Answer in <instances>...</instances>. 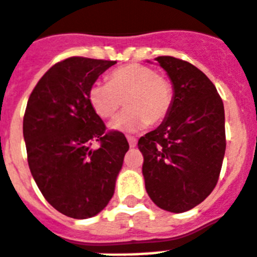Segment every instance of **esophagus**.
Masks as SVG:
<instances>
[{"mask_svg": "<svg viewBox=\"0 0 257 257\" xmlns=\"http://www.w3.org/2000/svg\"><path fill=\"white\" fill-rule=\"evenodd\" d=\"M126 139H128L129 146H131V147H136L137 140H136V139H135V137H133V136H126Z\"/></svg>", "mask_w": 257, "mask_h": 257, "instance_id": "34e87169", "label": "esophagus"}]
</instances>
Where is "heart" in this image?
<instances>
[{
	"label": "heart",
	"instance_id": "heart-1",
	"mask_svg": "<svg viewBox=\"0 0 257 257\" xmlns=\"http://www.w3.org/2000/svg\"><path fill=\"white\" fill-rule=\"evenodd\" d=\"M125 109L110 124L120 132H133L166 120L174 101V87L167 76L144 64H124L107 75V83L95 82L89 89V102L101 118H110Z\"/></svg>",
	"mask_w": 257,
	"mask_h": 257
}]
</instances>
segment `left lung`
<instances>
[{
    "mask_svg": "<svg viewBox=\"0 0 257 257\" xmlns=\"http://www.w3.org/2000/svg\"><path fill=\"white\" fill-rule=\"evenodd\" d=\"M174 85L166 120L137 143L150 198L160 209L183 213L202 202L220 178L225 111L213 82L199 68L174 56L155 59Z\"/></svg>",
    "mask_w": 257,
    "mask_h": 257,
    "instance_id": "1",
    "label": "left lung"
}]
</instances>
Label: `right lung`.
I'll use <instances>...</instances> for the list:
<instances>
[{
    "label": "right lung",
    "mask_w": 257,
    "mask_h": 257,
    "mask_svg": "<svg viewBox=\"0 0 257 257\" xmlns=\"http://www.w3.org/2000/svg\"><path fill=\"white\" fill-rule=\"evenodd\" d=\"M115 63L64 59L40 78L27 103L23 133L31 174L47 202L71 218H90L106 206L129 150L124 133L106 131L89 102L90 86Z\"/></svg>",
    "instance_id": "right-lung-1"
}]
</instances>
